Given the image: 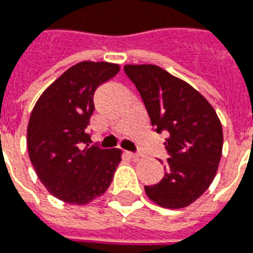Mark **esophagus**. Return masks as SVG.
I'll use <instances>...</instances> for the list:
<instances>
[{"mask_svg": "<svg viewBox=\"0 0 253 253\" xmlns=\"http://www.w3.org/2000/svg\"><path fill=\"white\" fill-rule=\"evenodd\" d=\"M128 156L129 157H132V159H138L140 155L138 153H134V152H128Z\"/></svg>", "mask_w": 253, "mask_h": 253, "instance_id": "1", "label": "esophagus"}]
</instances>
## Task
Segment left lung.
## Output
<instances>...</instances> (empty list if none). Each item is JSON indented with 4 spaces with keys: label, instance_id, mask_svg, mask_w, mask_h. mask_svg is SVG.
<instances>
[{
    "label": "left lung",
    "instance_id": "1",
    "mask_svg": "<svg viewBox=\"0 0 253 253\" xmlns=\"http://www.w3.org/2000/svg\"><path fill=\"white\" fill-rule=\"evenodd\" d=\"M125 75L136 85L151 124L157 133L167 130L169 155L160 183L145 185V193L164 208L192 204L210 188L223 151V129L206 97L183 80L157 65H125Z\"/></svg>",
    "mask_w": 253,
    "mask_h": 253
}]
</instances>
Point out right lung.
I'll use <instances>...</instances> for the list:
<instances>
[{
	"mask_svg": "<svg viewBox=\"0 0 253 253\" xmlns=\"http://www.w3.org/2000/svg\"><path fill=\"white\" fill-rule=\"evenodd\" d=\"M120 66L83 61L62 73L36 102L28 124V152L50 195L69 204H88L109 188L121 151L90 145L86 133L96 89Z\"/></svg>",
	"mask_w": 253,
	"mask_h": 253,
	"instance_id": "add662e5",
	"label": "right lung"
}]
</instances>
